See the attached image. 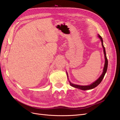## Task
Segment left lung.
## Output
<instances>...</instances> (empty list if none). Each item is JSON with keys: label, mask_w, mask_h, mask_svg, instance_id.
I'll return each mask as SVG.
<instances>
[{"label": "left lung", "mask_w": 120, "mask_h": 120, "mask_svg": "<svg viewBox=\"0 0 120 120\" xmlns=\"http://www.w3.org/2000/svg\"><path fill=\"white\" fill-rule=\"evenodd\" d=\"M98 37H99V38L101 39V45H102L103 46V48L104 49V54H105V66H104V70H103V74H101V77L98 79L95 82H93V83H92L91 85H89V86H79V85H75V84H73V83H71V82H70V84L71 85V86H72L74 87V88H77V89H79L80 90H90V89H92L95 88V87H96L97 86L99 85L100 83H101V81L103 80V79L104 77V76L106 74V72H107V68H108V59H107V57L106 56V50H105V48L104 46L103 45V39L102 38H101V36L98 34ZM67 76H68V75L67 74ZM69 80V79H68Z\"/></svg>", "instance_id": "1"}]
</instances>
